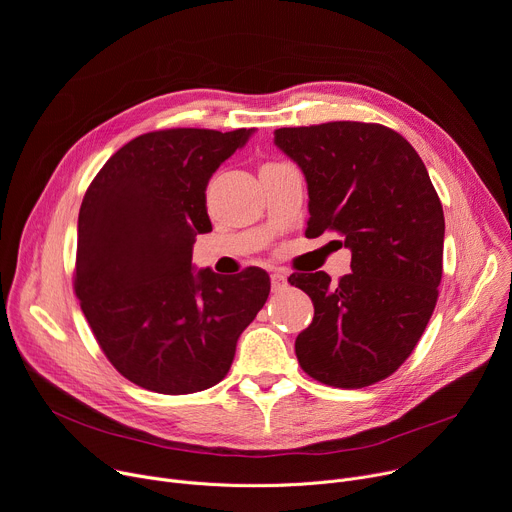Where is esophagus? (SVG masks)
<instances>
[{
	"label": "esophagus",
	"mask_w": 512,
	"mask_h": 512,
	"mask_svg": "<svg viewBox=\"0 0 512 512\" xmlns=\"http://www.w3.org/2000/svg\"><path fill=\"white\" fill-rule=\"evenodd\" d=\"M270 283H272V291H283L287 287V274L285 272H272L270 274Z\"/></svg>",
	"instance_id": "1"
}]
</instances>
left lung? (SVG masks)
Segmentation results:
<instances>
[{"label": "left lung", "instance_id": "left-lung-1", "mask_svg": "<svg viewBox=\"0 0 512 512\" xmlns=\"http://www.w3.org/2000/svg\"><path fill=\"white\" fill-rule=\"evenodd\" d=\"M274 143L305 176L307 238L336 231L352 252V272L338 283L324 270L289 277L313 301V322L295 340L299 365L326 385H373L412 355L435 311L439 194L416 149L377 123L285 127Z\"/></svg>", "mask_w": 512, "mask_h": 512}]
</instances>
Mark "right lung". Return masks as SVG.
I'll return each mask as SVG.
<instances>
[{"instance_id":"1","label":"right lung","mask_w":512,"mask_h":512,"mask_svg":"<svg viewBox=\"0 0 512 512\" xmlns=\"http://www.w3.org/2000/svg\"><path fill=\"white\" fill-rule=\"evenodd\" d=\"M252 129H166L135 137L92 180L77 219L73 287L112 367L168 396L219 383L235 344L268 299L256 266L194 272L209 233L207 184Z\"/></svg>"}]
</instances>
